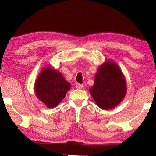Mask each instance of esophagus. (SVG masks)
Returning a JSON list of instances; mask_svg holds the SVG:
<instances>
[{"mask_svg":"<svg viewBox=\"0 0 156 156\" xmlns=\"http://www.w3.org/2000/svg\"><path fill=\"white\" fill-rule=\"evenodd\" d=\"M83 84H79V83L76 84V87L78 89H81L82 88H83Z\"/></svg>","mask_w":156,"mask_h":156,"instance_id":"1","label":"esophagus"}]
</instances>
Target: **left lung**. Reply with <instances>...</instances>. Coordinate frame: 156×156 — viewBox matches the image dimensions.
Listing matches in <instances>:
<instances>
[{
	"label": "left lung",
	"instance_id": "obj_1",
	"mask_svg": "<svg viewBox=\"0 0 156 156\" xmlns=\"http://www.w3.org/2000/svg\"><path fill=\"white\" fill-rule=\"evenodd\" d=\"M126 90L125 78L120 67L112 60H107L98 69L89 92L100 109L109 110L122 102Z\"/></svg>",
	"mask_w": 156,
	"mask_h": 156
}]
</instances>
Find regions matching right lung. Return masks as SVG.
<instances>
[{
	"instance_id": "add662e5",
	"label": "right lung",
	"mask_w": 156,
	"mask_h": 156,
	"mask_svg": "<svg viewBox=\"0 0 156 156\" xmlns=\"http://www.w3.org/2000/svg\"><path fill=\"white\" fill-rule=\"evenodd\" d=\"M71 88L61 73L50 67L43 68L34 84L36 96L47 108L57 106Z\"/></svg>"
}]
</instances>
